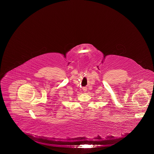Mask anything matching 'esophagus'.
I'll return each mask as SVG.
<instances>
[{"mask_svg": "<svg viewBox=\"0 0 154 154\" xmlns=\"http://www.w3.org/2000/svg\"><path fill=\"white\" fill-rule=\"evenodd\" d=\"M82 90H83V91L84 92H86V91H87V88H86V87H83V88H82Z\"/></svg>", "mask_w": 154, "mask_h": 154, "instance_id": "obj_1", "label": "esophagus"}]
</instances>
